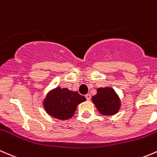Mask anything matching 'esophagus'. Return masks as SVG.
Here are the masks:
<instances>
[{"mask_svg": "<svg viewBox=\"0 0 157 157\" xmlns=\"http://www.w3.org/2000/svg\"><path fill=\"white\" fill-rule=\"evenodd\" d=\"M85 98H86L87 101H90V98H91V96H90V94H87L85 95Z\"/></svg>", "mask_w": 157, "mask_h": 157, "instance_id": "34e87169", "label": "esophagus"}]
</instances>
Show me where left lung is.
<instances>
[{
    "label": "left lung",
    "mask_w": 157,
    "mask_h": 157,
    "mask_svg": "<svg viewBox=\"0 0 157 157\" xmlns=\"http://www.w3.org/2000/svg\"><path fill=\"white\" fill-rule=\"evenodd\" d=\"M91 101L101 114L103 116H113L119 112L121 101L119 95L110 87L98 88L97 94Z\"/></svg>",
    "instance_id": "left-lung-1"
}]
</instances>
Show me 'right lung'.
I'll use <instances>...</instances> for the list:
<instances>
[{
	"label": "right lung",
	"mask_w": 157,
	"mask_h": 157,
	"mask_svg": "<svg viewBox=\"0 0 157 157\" xmlns=\"http://www.w3.org/2000/svg\"><path fill=\"white\" fill-rule=\"evenodd\" d=\"M86 98L77 91L56 87L51 90L43 101V106L49 116L60 120L71 119L77 106Z\"/></svg>",
	"instance_id": "obj_1"
}]
</instances>
